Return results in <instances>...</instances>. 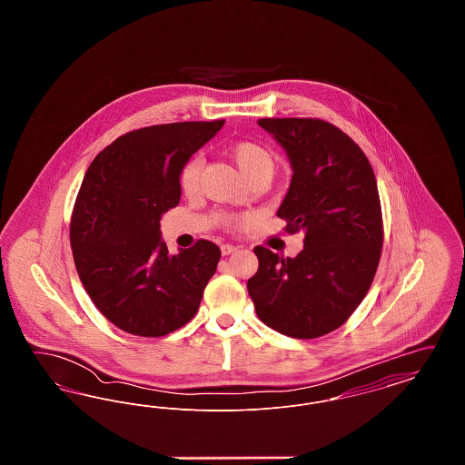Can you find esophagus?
Here are the masks:
<instances>
[{"label":"esophagus","instance_id":"34e87169","mask_svg":"<svg viewBox=\"0 0 465 465\" xmlns=\"http://www.w3.org/2000/svg\"><path fill=\"white\" fill-rule=\"evenodd\" d=\"M239 247L237 245H232V243H223L222 245V252L223 256H228V254H232V252H235Z\"/></svg>","mask_w":465,"mask_h":465}]
</instances>
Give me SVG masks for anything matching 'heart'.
<instances>
[{
    "label": "heart",
    "mask_w": 465,
    "mask_h": 465,
    "mask_svg": "<svg viewBox=\"0 0 465 465\" xmlns=\"http://www.w3.org/2000/svg\"><path fill=\"white\" fill-rule=\"evenodd\" d=\"M230 156L233 158L239 173L243 179L258 176V174H273L275 160L270 150L254 141H242L230 148ZM203 167V158L200 155L192 156L179 173V186L184 193L195 192L199 186L200 173Z\"/></svg>",
    "instance_id": "1"
}]
</instances>
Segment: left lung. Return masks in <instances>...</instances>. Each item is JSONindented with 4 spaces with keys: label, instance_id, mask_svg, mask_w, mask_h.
Returning <instances> with one entry per match:
<instances>
[{
    "label": "left lung",
    "instance_id": "left-lung-1",
    "mask_svg": "<svg viewBox=\"0 0 465 465\" xmlns=\"http://www.w3.org/2000/svg\"><path fill=\"white\" fill-rule=\"evenodd\" d=\"M258 125L282 146L292 171L277 216L305 241L296 258L256 247L260 266L247 291L268 328L317 338L340 328L373 282L383 243L375 173L328 122L262 118Z\"/></svg>",
    "mask_w": 465,
    "mask_h": 465
}]
</instances>
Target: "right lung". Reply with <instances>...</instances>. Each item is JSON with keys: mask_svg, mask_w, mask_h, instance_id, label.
<instances>
[{"mask_svg": "<svg viewBox=\"0 0 465 465\" xmlns=\"http://www.w3.org/2000/svg\"><path fill=\"white\" fill-rule=\"evenodd\" d=\"M224 125L177 122L113 141L90 163L69 239L78 277L99 312L137 336H163L199 310L222 251L199 241L171 254L160 220L181 197L179 173Z\"/></svg>", "mask_w": 465, "mask_h": 465, "instance_id": "add662e5", "label": "right lung"}]
</instances>
